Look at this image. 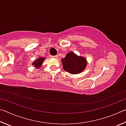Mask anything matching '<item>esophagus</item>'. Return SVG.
<instances>
[{"label":"esophagus","mask_w":126,"mask_h":126,"mask_svg":"<svg viewBox=\"0 0 126 126\" xmlns=\"http://www.w3.org/2000/svg\"><path fill=\"white\" fill-rule=\"evenodd\" d=\"M51 58H58V55H50Z\"/></svg>","instance_id":"1"}]
</instances>
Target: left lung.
I'll return each instance as SVG.
<instances>
[{"label": "left lung", "instance_id": "8db88e82", "mask_svg": "<svg viewBox=\"0 0 126 126\" xmlns=\"http://www.w3.org/2000/svg\"><path fill=\"white\" fill-rule=\"evenodd\" d=\"M64 71L72 74H79L86 69L87 65L86 58L78 56L73 52H70L61 60Z\"/></svg>", "mask_w": 126, "mask_h": 126}]
</instances>
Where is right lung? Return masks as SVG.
I'll return each instance as SVG.
<instances>
[{
    "label": "right lung",
    "instance_id": "right-lung-1",
    "mask_svg": "<svg viewBox=\"0 0 126 126\" xmlns=\"http://www.w3.org/2000/svg\"><path fill=\"white\" fill-rule=\"evenodd\" d=\"M45 59L46 57H39V58H37L35 61H34L32 64L36 69L42 68V64L43 63L44 61L45 60Z\"/></svg>",
    "mask_w": 126,
    "mask_h": 126
}]
</instances>
